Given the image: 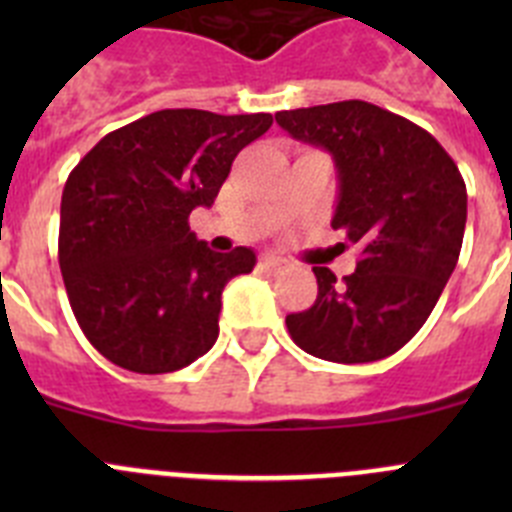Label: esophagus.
I'll use <instances>...</instances> for the list:
<instances>
[{"label":"esophagus","mask_w":512,"mask_h":512,"mask_svg":"<svg viewBox=\"0 0 512 512\" xmlns=\"http://www.w3.org/2000/svg\"><path fill=\"white\" fill-rule=\"evenodd\" d=\"M261 266H264L266 271H287L289 261L282 259V256H271V253H266V256H261Z\"/></svg>","instance_id":"esophagus-1"}]
</instances>
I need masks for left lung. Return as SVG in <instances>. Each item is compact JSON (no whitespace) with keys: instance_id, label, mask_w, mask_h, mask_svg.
Segmentation results:
<instances>
[{"instance_id":"8db88e82","label":"left lung","mask_w":512,"mask_h":512,"mask_svg":"<svg viewBox=\"0 0 512 512\" xmlns=\"http://www.w3.org/2000/svg\"><path fill=\"white\" fill-rule=\"evenodd\" d=\"M277 122L333 156L330 225L359 246L343 282L312 266L318 300L287 315L289 336L336 364L392 356L423 328L459 261L467 187L454 158L428 130L361 99L284 110Z\"/></svg>"}]
</instances>
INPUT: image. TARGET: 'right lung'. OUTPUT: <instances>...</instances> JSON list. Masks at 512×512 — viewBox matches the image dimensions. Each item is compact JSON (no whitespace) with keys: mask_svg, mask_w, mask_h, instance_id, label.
Returning <instances> with one entry per match:
<instances>
[{"mask_svg":"<svg viewBox=\"0 0 512 512\" xmlns=\"http://www.w3.org/2000/svg\"><path fill=\"white\" fill-rule=\"evenodd\" d=\"M269 112L161 110L107 133L69 174L58 264L84 336L112 364L166 374L217 341L225 284L256 266L189 230L212 207L233 158L271 128Z\"/></svg>","mask_w":512,"mask_h":512,"instance_id":"right-lung-1","label":"right lung"}]
</instances>
